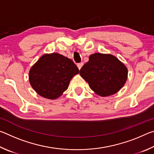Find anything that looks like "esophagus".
I'll return each instance as SVG.
<instances>
[{
    "label": "esophagus",
    "mask_w": 154,
    "mask_h": 154,
    "mask_svg": "<svg viewBox=\"0 0 154 154\" xmlns=\"http://www.w3.org/2000/svg\"><path fill=\"white\" fill-rule=\"evenodd\" d=\"M83 62H81V63H79L77 64V67H78V69H79V70L82 69V67L83 66Z\"/></svg>",
    "instance_id": "esophagus-1"
}]
</instances>
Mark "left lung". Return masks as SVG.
<instances>
[{
	"mask_svg": "<svg viewBox=\"0 0 154 154\" xmlns=\"http://www.w3.org/2000/svg\"><path fill=\"white\" fill-rule=\"evenodd\" d=\"M79 74L94 92L100 96L113 95L124 86L128 77L126 66L111 54L96 53L82 66Z\"/></svg>",
	"mask_w": 154,
	"mask_h": 154,
	"instance_id": "8db88e82",
	"label": "left lung"
}]
</instances>
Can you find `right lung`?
<instances>
[{"instance_id":"obj_1","label":"right lung","mask_w":154,"mask_h":154,"mask_svg":"<svg viewBox=\"0 0 154 154\" xmlns=\"http://www.w3.org/2000/svg\"><path fill=\"white\" fill-rule=\"evenodd\" d=\"M79 69L72 60L61 54H45L31 67L29 82L36 92L44 98L56 99L69 87Z\"/></svg>"}]
</instances>
